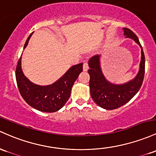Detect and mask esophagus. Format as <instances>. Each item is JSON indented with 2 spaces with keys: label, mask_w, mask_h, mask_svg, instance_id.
<instances>
[{
  "label": "esophagus",
  "mask_w": 156,
  "mask_h": 156,
  "mask_svg": "<svg viewBox=\"0 0 156 156\" xmlns=\"http://www.w3.org/2000/svg\"><path fill=\"white\" fill-rule=\"evenodd\" d=\"M88 69H89V66H88V63L87 62H84L83 63V71H87V70H88Z\"/></svg>",
  "instance_id": "1"
}]
</instances>
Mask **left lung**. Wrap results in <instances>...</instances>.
Segmentation results:
<instances>
[{
  "label": "left lung",
  "mask_w": 156,
  "mask_h": 156,
  "mask_svg": "<svg viewBox=\"0 0 156 156\" xmlns=\"http://www.w3.org/2000/svg\"><path fill=\"white\" fill-rule=\"evenodd\" d=\"M126 37L134 40L141 48V61L138 75L132 81L123 84H113L105 78L100 66V55H96L89 61L90 76V88L92 98L99 107L106 109L121 107L131 100L141 88L145 73V58L142 47L136 34L128 28H124Z\"/></svg>",
  "instance_id": "1"
}]
</instances>
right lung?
Returning a JSON list of instances; mask_svg holds the SVG:
<instances>
[{"label": "right lung", "mask_w": 156, "mask_h": 156, "mask_svg": "<svg viewBox=\"0 0 156 156\" xmlns=\"http://www.w3.org/2000/svg\"><path fill=\"white\" fill-rule=\"evenodd\" d=\"M32 33L27 38L23 49L28 44ZM82 70V63L74 65L52 84L39 86L31 82L23 75L21 58H20L17 64L15 77L20 94L29 105L41 112H54L62 108L69 98L72 87Z\"/></svg>", "instance_id": "right-lung-1"}]
</instances>
